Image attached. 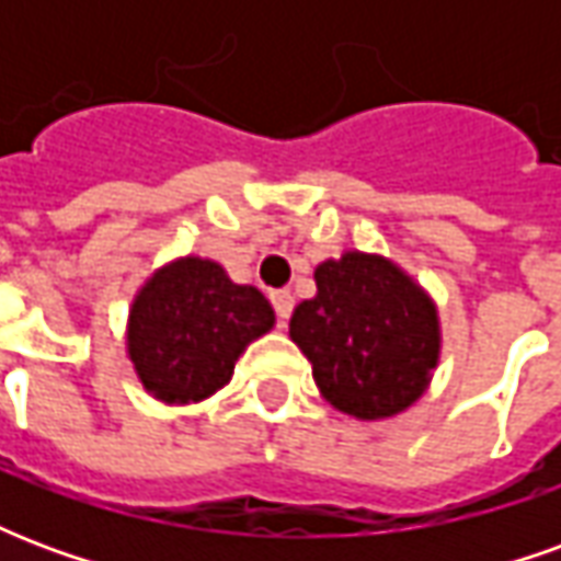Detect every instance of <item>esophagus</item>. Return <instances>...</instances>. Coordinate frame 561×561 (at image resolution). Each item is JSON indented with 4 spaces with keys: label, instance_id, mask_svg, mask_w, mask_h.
I'll return each instance as SVG.
<instances>
[{
    "label": "esophagus",
    "instance_id": "1",
    "mask_svg": "<svg viewBox=\"0 0 561 561\" xmlns=\"http://www.w3.org/2000/svg\"><path fill=\"white\" fill-rule=\"evenodd\" d=\"M270 304H273V309H276L279 321H288V318H291V312H294L291 291H273L270 294Z\"/></svg>",
    "mask_w": 561,
    "mask_h": 561
}]
</instances>
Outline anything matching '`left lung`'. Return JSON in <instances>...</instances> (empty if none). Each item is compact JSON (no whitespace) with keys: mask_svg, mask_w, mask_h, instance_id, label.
<instances>
[{"mask_svg":"<svg viewBox=\"0 0 561 561\" xmlns=\"http://www.w3.org/2000/svg\"><path fill=\"white\" fill-rule=\"evenodd\" d=\"M318 294L294 309L291 340L340 412L376 421L409 409L438 360V318L400 267L348 252L316 270Z\"/></svg>","mask_w":561,"mask_h":561,"instance_id":"8db88e82","label":"left lung"}]
</instances>
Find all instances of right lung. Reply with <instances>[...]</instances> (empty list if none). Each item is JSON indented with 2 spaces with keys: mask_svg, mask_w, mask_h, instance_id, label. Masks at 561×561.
I'll list each match as a JSON object with an SVG mask.
<instances>
[{
  "mask_svg": "<svg viewBox=\"0 0 561 561\" xmlns=\"http://www.w3.org/2000/svg\"><path fill=\"white\" fill-rule=\"evenodd\" d=\"M270 328L273 309L257 288L233 285L213 261L183 257L138 294L128 354L149 393L185 405L225 388L245 345Z\"/></svg>",
  "mask_w": 561,
  "mask_h": 561,
  "instance_id": "1",
  "label": "right lung"
}]
</instances>
